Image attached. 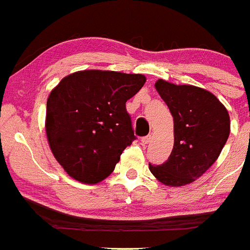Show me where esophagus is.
I'll use <instances>...</instances> for the list:
<instances>
[{
  "mask_svg": "<svg viewBox=\"0 0 250 250\" xmlns=\"http://www.w3.org/2000/svg\"><path fill=\"white\" fill-rule=\"evenodd\" d=\"M150 141H151V136L150 135H147V136H145V138L141 139V143H143V145H147Z\"/></svg>",
  "mask_w": 250,
  "mask_h": 250,
  "instance_id": "obj_1",
  "label": "esophagus"
}]
</instances>
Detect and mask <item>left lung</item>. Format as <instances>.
Segmentation results:
<instances>
[{
    "label": "left lung",
    "instance_id": "left-lung-1",
    "mask_svg": "<svg viewBox=\"0 0 250 250\" xmlns=\"http://www.w3.org/2000/svg\"><path fill=\"white\" fill-rule=\"evenodd\" d=\"M155 89L173 116L174 146L164 164H149V169L161 184L184 187L219 158L230 134V118L219 99L202 87L159 79Z\"/></svg>",
    "mask_w": 250,
    "mask_h": 250
}]
</instances>
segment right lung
<instances>
[{
    "mask_svg": "<svg viewBox=\"0 0 250 250\" xmlns=\"http://www.w3.org/2000/svg\"><path fill=\"white\" fill-rule=\"evenodd\" d=\"M145 81L140 74L83 70L51 90L46 136L68 176L98 184L114 171L124 150L135 140L125 104Z\"/></svg>",
    "mask_w": 250,
    "mask_h": 250,
    "instance_id": "obj_1",
    "label": "right lung"
}]
</instances>
